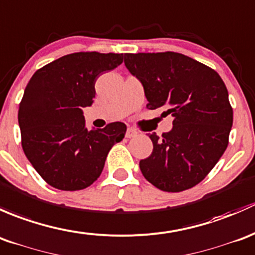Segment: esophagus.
Segmentation results:
<instances>
[{"label": "esophagus", "mask_w": 255, "mask_h": 255, "mask_svg": "<svg viewBox=\"0 0 255 255\" xmlns=\"http://www.w3.org/2000/svg\"><path fill=\"white\" fill-rule=\"evenodd\" d=\"M136 135H137V131H136L135 128H128L127 130V133H125V136H127L128 138L135 137Z\"/></svg>", "instance_id": "obj_1"}]
</instances>
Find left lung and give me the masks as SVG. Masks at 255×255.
<instances>
[{
	"label": "left lung",
	"instance_id": "obj_1",
	"mask_svg": "<svg viewBox=\"0 0 255 255\" xmlns=\"http://www.w3.org/2000/svg\"><path fill=\"white\" fill-rule=\"evenodd\" d=\"M128 70L138 78L147 108L167 109L173 128L162 137L151 133V156L140 161L143 177L168 193L201 182L228 145L233 109L219 73L179 52L125 54Z\"/></svg>",
	"mask_w": 255,
	"mask_h": 255
}]
</instances>
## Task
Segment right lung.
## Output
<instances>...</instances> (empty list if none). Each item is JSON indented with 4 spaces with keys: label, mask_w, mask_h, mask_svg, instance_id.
Listing matches in <instances>:
<instances>
[{
    "label": "right lung",
    "mask_w": 255,
    "mask_h": 255,
    "mask_svg": "<svg viewBox=\"0 0 255 255\" xmlns=\"http://www.w3.org/2000/svg\"><path fill=\"white\" fill-rule=\"evenodd\" d=\"M122 62L123 54L73 52L39 69L28 82L18 109L22 147L49 185L76 191L93 184L110 148L124 138V123L87 130L82 113L93 103L97 78Z\"/></svg>",
    "instance_id": "obj_1"
}]
</instances>
